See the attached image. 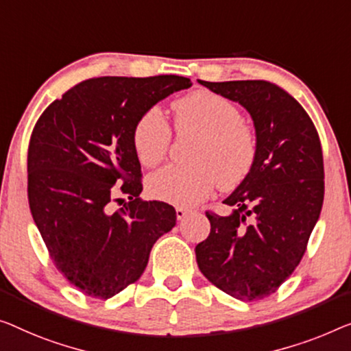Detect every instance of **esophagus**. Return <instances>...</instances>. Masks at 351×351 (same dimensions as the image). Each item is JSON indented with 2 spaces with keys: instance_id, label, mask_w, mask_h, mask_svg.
Returning <instances> with one entry per match:
<instances>
[{
  "instance_id": "1",
  "label": "esophagus",
  "mask_w": 351,
  "mask_h": 351,
  "mask_svg": "<svg viewBox=\"0 0 351 351\" xmlns=\"http://www.w3.org/2000/svg\"><path fill=\"white\" fill-rule=\"evenodd\" d=\"M189 213L191 211H187V209H184V208H176V219L178 221H184Z\"/></svg>"
}]
</instances>
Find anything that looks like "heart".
Masks as SVG:
<instances>
[{"label": "heart", "instance_id": "b5f03b06", "mask_svg": "<svg viewBox=\"0 0 351 351\" xmlns=\"http://www.w3.org/2000/svg\"><path fill=\"white\" fill-rule=\"evenodd\" d=\"M178 132L198 135L191 165H169L148 178V191L158 200L176 206H195L211 195L216 184L234 189L257 158L254 130L228 99L211 91H195L173 102ZM132 142L138 160L156 167L165 159L171 142L170 125L159 108H149L135 124Z\"/></svg>", "mask_w": 351, "mask_h": 351}]
</instances>
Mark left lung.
<instances>
[{
  "label": "left lung",
  "instance_id": "obj_1",
  "mask_svg": "<svg viewBox=\"0 0 351 351\" xmlns=\"http://www.w3.org/2000/svg\"><path fill=\"white\" fill-rule=\"evenodd\" d=\"M198 83L247 110L257 158L223 200L232 213H206L211 232L197 244V263L217 289L254 302L291 276L320 217L325 197L320 138L306 110L274 83Z\"/></svg>",
  "mask_w": 351,
  "mask_h": 351
}]
</instances>
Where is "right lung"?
<instances>
[{
    "label": "right lung",
    "mask_w": 351,
    "mask_h": 351,
    "mask_svg": "<svg viewBox=\"0 0 351 351\" xmlns=\"http://www.w3.org/2000/svg\"><path fill=\"white\" fill-rule=\"evenodd\" d=\"M191 86L180 75L90 78L51 102L34 125L31 214L56 268L86 296L107 300L138 280L154 243L175 227L173 206L140 198L132 134L146 110ZM118 190L130 198L119 210L112 206L123 202L114 198Z\"/></svg>",
    "instance_id": "right-lung-1"
}]
</instances>
